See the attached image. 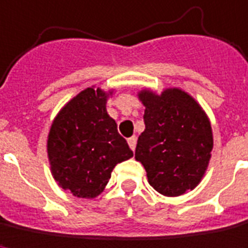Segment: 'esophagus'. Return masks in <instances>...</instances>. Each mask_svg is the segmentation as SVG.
<instances>
[{
	"mask_svg": "<svg viewBox=\"0 0 248 248\" xmlns=\"http://www.w3.org/2000/svg\"><path fill=\"white\" fill-rule=\"evenodd\" d=\"M136 141H138L136 136H131V138L128 139V144H129V147H131V150H132V151H135V148H136Z\"/></svg>",
	"mask_w": 248,
	"mask_h": 248,
	"instance_id": "1",
	"label": "esophagus"
}]
</instances>
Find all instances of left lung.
I'll return each instance as SVG.
<instances>
[{
  "label": "left lung",
  "mask_w": 248,
  "mask_h": 248,
  "mask_svg": "<svg viewBox=\"0 0 248 248\" xmlns=\"http://www.w3.org/2000/svg\"><path fill=\"white\" fill-rule=\"evenodd\" d=\"M146 129L138 139L135 159L147 171L148 184L167 197L199 185L213 148L211 121L192 95L178 88L160 94L143 89Z\"/></svg>",
  "instance_id": "left-lung-1"
}]
</instances>
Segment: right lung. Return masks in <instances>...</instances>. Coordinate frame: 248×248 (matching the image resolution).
Returning a JSON list of instances; mask_svg holds the SVG:
<instances>
[{"label":"right lung","mask_w":248,"mask_h":248,"mask_svg":"<svg viewBox=\"0 0 248 248\" xmlns=\"http://www.w3.org/2000/svg\"><path fill=\"white\" fill-rule=\"evenodd\" d=\"M94 86L82 90L59 110L47 139L52 177L79 199L101 194L114 166L134 156L108 114V97Z\"/></svg>","instance_id":"add662e5"}]
</instances>
